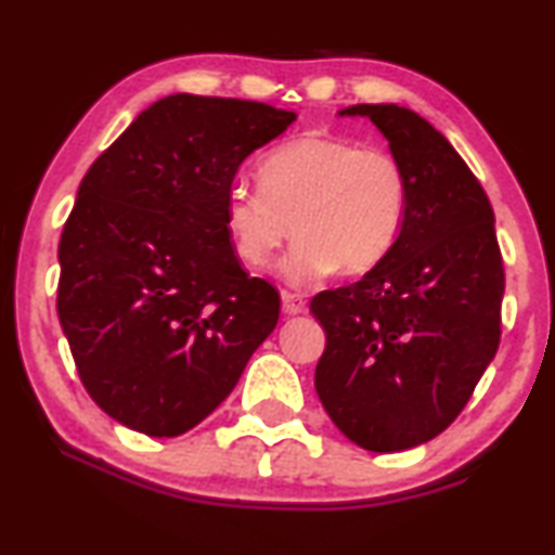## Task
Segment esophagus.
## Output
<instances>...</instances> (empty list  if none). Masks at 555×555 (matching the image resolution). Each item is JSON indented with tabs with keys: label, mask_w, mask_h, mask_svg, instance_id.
<instances>
[{
	"label": "esophagus",
	"mask_w": 555,
	"mask_h": 555,
	"mask_svg": "<svg viewBox=\"0 0 555 555\" xmlns=\"http://www.w3.org/2000/svg\"><path fill=\"white\" fill-rule=\"evenodd\" d=\"M282 310H284V315H302L305 299L299 295H289V292H282Z\"/></svg>",
	"instance_id": "obj_1"
}]
</instances>
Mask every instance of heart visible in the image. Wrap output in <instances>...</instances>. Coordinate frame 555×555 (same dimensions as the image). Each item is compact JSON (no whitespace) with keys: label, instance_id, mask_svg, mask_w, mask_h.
<instances>
[{"label":"heart","instance_id":"b5f03b06","mask_svg":"<svg viewBox=\"0 0 555 555\" xmlns=\"http://www.w3.org/2000/svg\"><path fill=\"white\" fill-rule=\"evenodd\" d=\"M409 183L396 155L333 133H305L273 146L258 189L224 193V230L248 269H260L295 232L282 273L312 284L336 269L349 276L383 263L403 230Z\"/></svg>","mask_w":555,"mask_h":555}]
</instances>
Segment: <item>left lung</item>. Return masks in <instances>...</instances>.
<instances>
[{
  "mask_svg": "<svg viewBox=\"0 0 555 555\" xmlns=\"http://www.w3.org/2000/svg\"><path fill=\"white\" fill-rule=\"evenodd\" d=\"M403 165L409 209L383 263L320 292L315 390L331 422L370 452L429 442L457 418L502 336L504 266L493 209L465 159L426 118L392 103L349 105Z\"/></svg>",
  "mask_w": 555,
  "mask_h": 555,
  "instance_id": "left-lung-1",
  "label": "left lung"
}]
</instances>
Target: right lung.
<instances>
[{"label": "right lung", "mask_w": 555, "mask_h": 555, "mask_svg": "<svg viewBox=\"0 0 555 555\" xmlns=\"http://www.w3.org/2000/svg\"><path fill=\"white\" fill-rule=\"evenodd\" d=\"M297 113L178 92L87 170L59 243L56 310L90 398L118 424L178 437L237 385L279 320L240 269L224 193Z\"/></svg>", "instance_id": "add662e5"}]
</instances>
